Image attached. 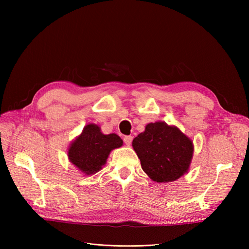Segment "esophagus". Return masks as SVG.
Wrapping results in <instances>:
<instances>
[{
    "instance_id": "esophagus-1",
    "label": "esophagus",
    "mask_w": 249,
    "mask_h": 249,
    "mask_svg": "<svg viewBox=\"0 0 249 249\" xmlns=\"http://www.w3.org/2000/svg\"><path fill=\"white\" fill-rule=\"evenodd\" d=\"M132 140H133V136H124V142L125 143V144H126L127 146L131 145Z\"/></svg>"
}]
</instances>
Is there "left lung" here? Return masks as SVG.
I'll use <instances>...</instances> for the list:
<instances>
[{"mask_svg": "<svg viewBox=\"0 0 249 249\" xmlns=\"http://www.w3.org/2000/svg\"><path fill=\"white\" fill-rule=\"evenodd\" d=\"M141 167L155 182H172L189 169L193 143L178 127L162 122L148 124L133 140Z\"/></svg>", "mask_w": 249, "mask_h": 249, "instance_id": "1", "label": "left lung"}]
</instances>
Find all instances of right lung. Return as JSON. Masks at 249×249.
<instances>
[{
    "mask_svg": "<svg viewBox=\"0 0 249 249\" xmlns=\"http://www.w3.org/2000/svg\"><path fill=\"white\" fill-rule=\"evenodd\" d=\"M123 145L116 134L104 135L100 126L90 124L83 129L69 149L70 161L86 175H93L102 169L112 149Z\"/></svg>",
    "mask_w": 249,
    "mask_h": 249,
    "instance_id": "obj_1",
    "label": "right lung"
}]
</instances>
